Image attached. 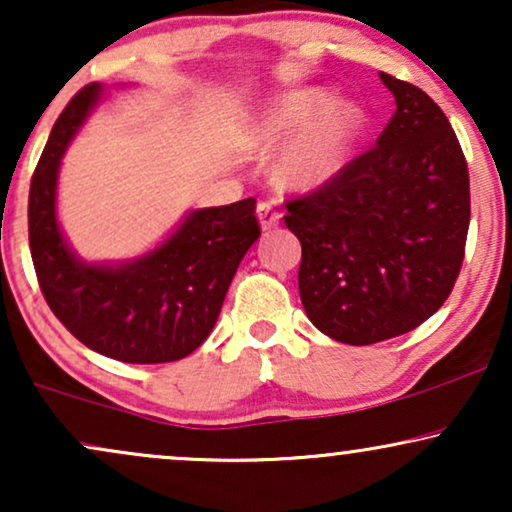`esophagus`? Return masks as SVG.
<instances>
[{
    "mask_svg": "<svg viewBox=\"0 0 512 512\" xmlns=\"http://www.w3.org/2000/svg\"><path fill=\"white\" fill-rule=\"evenodd\" d=\"M257 217H260V224L264 231L276 229L278 222H281V212H278L274 208V203H269V200H262V203L257 205Z\"/></svg>",
    "mask_w": 512,
    "mask_h": 512,
    "instance_id": "esophagus-1",
    "label": "esophagus"
}]
</instances>
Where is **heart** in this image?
<instances>
[{"label":"heart","mask_w":512,"mask_h":512,"mask_svg":"<svg viewBox=\"0 0 512 512\" xmlns=\"http://www.w3.org/2000/svg\"><path fill=\"white\" fill-rule=\"evenodd\" d=\"M328 101L331 96L321 89H300L283 96L257 129V144L262 148L281 144L305 129L276 165L278 179L286 186L307 189L333 177L345 160L347 148L357 139L361 129L359 108L352 103H335L327 112Z\"/></svg>","instance_id":"obj_1"}]
</instances>
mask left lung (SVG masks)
Listing matches in <instances>:
<instances>
[{"instance_id":"8db88e82","label":"left lung","mask_w":512,"mask_h":512,"mask_svg":"<svg viewBox=\"0 0 512 512\" xmlns=\"http://www.w3.org/2000/svg\"><path fill=\"white\" fill-rule=\"evenodd\" d=\"M394 94L378 141L316 189L286 200L302 243L309 321L345 345H373L430 319L454 290L470 226V177L442 108L380 73Z\"/></svg>"}]
</instances>
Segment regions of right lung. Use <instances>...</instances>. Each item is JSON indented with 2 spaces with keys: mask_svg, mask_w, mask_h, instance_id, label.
<instances>
[{
  "mask_svg": "<svg viewBox=\"0 0 512 512\" xmlns=\"http://www.w3.org/2000/svg\"><path fill=\"white\" fill-rule=\"evenodd\" d=\"M101 84L77 92L51 129L30 179L28 238L37 283L56 319L94 352L125 364H167L203 345L238 264L262 234L255 198L196 210L167 241L122 267L75 260L56 224V174Z\"/></svg>",
  "mask_w": 512,
  "mask_h": 512,
  "instance_id": "1",
  "label": "right lung"
}]
</instances>
